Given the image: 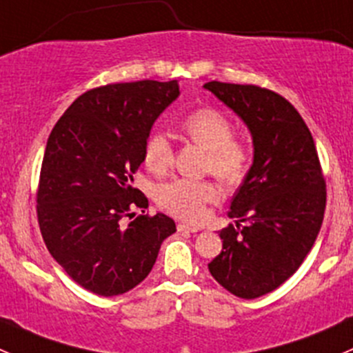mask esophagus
<instances>
[{
    "label": "esophagus",
    "mask_w": 353,
    "mask_h": 353,
    "mask_svg": "<svg viewBox=\"0 0 353 353\" xmlns=\"http://www.w3.org/2000/svg\"><path fill=\"white\" fill-rule=\"evenodd\" d=\"M177 230H179V232H198L199 227L188 225V223H179V225H177Z\"/></svg>",
    "instance_id": "obj_1"
}]
</instances>
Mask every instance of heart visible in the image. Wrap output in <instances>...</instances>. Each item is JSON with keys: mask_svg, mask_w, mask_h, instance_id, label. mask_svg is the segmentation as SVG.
I'll use <instances>...</instances> for the list:
<instances>
[{"mask_svg": "<svg viewBox=\"0 0 353 353\" xmlns=\"http://www.w3.org/2000/svg\"><path fill=\"white\" fill-rule=\"evenodd\" d=\"M188 140L206 150V170L229 184L239 183L248 172L251 148L243 138L232 137V124L216 109H198L181 123ZM174 160V150L165 134L154 133L145 145V163L154 172H165ZM220 190L208 179H174L157 191V203L177 219L199 222L205 216V205L219 198Z\"/></svg>", "mask_w": 353, "mask_h": 353, "instance_id": "1", "label": "heart"}]
</instances>
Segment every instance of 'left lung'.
I'll return each instance as SVG.
<instances>
[{
  "instance_id": "obj_1",
  "label": "left lung",
  "mask_w": 353,
  "mask_h": 353,
  "mask_svg": "<svg viewBox=\"0 0 353 353\" xmlns=\"http://www.w3.org/2000/svg\"><path fill=\"white\" fill-rule=\"evenodd\" d=\"M203 87L241 117L252 138V165L230 203L236 227L220 230L223 249L208 270L236 297H261L297 272L321 230L326 184L318 152L282 95L256 85Z\"/></svg>"
}]
</instances>
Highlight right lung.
I'll use <instances>...</instances> for the list:
<instances>
[{"mask_svg":"<svg viewBox=\"0 0 353 353\" xmlns=\"http://www.w3.org/2000/svg\"><path fill=\"white\" fill-rule=\"evenodd\" d=\"M179 83L141 80L85 92L56 123L46 145L37 216L52 258L78 285L104 297L143 282L160 244L176 232L170 216L138 215L148 199L133 188L157 117ZM132 220L125 223V216Z\"/></svg>","mask_w":353,"mask_h":353,"instance_id":"add662e5","label":"right lung"}]
</instances>
